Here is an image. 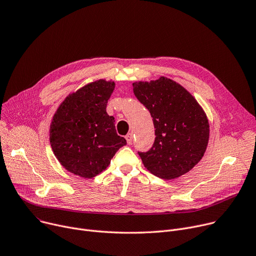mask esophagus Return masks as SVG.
<instances>
[{
    "mask_svg": "<svg viewBox=\"0 0 256 256\" xmlns=\"http://www.w3.org/2000/svg\"><path fill=\"white\" fill-rule=\"evenodd\" d=\"M126 140H127V144H131L132 142H133V134L132 133H128L126 135Z\"/></svg>",
    "mask_w": 256,
    "mask_h": 256,
    "instance_id": "obj_1",
    "label": "esophagus"
}]
</instances>
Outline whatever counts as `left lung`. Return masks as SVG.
I'll return each mask as SVG.
<instances>
[{
    "label": "left lung",
    "instance_id": "1",
    "mask_svg": "<svg viewBox=\"0 0 256 256\" xmlns=\"http://www.w3.org/2000/svg\"><path fill=\"white\" fill-rule=\"evenodd\" d=\"M132 85L156 128L152 146L138 152L144 167L163 180L180 178L200 162L207 148L209 123L205 112L186 89L166 76Z\"/></svg>",
    "mask_w": 256,
    "mask_h": 256
}]
</instances>
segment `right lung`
I'll use <instances>...</instances> for the list:
<instances>
[{
    "label": "right lung",
    "instance_id": "obj_1",
    "mask_svg": "<svg viewBox=\"0 0 256 256\" xmlns=\"http://www.w3.org/2000/svg\"><path fill=\"white\" fill-rule=\"evenodd\" d=\"M114 82L97 80L70 94L53 116L50 144L70 173L92 178L110 165L126 140L116 134L114 118L106 112Z\"/></svg>",
    "mask_w": 256,
    "mask_h": 256
}]
</instances>
